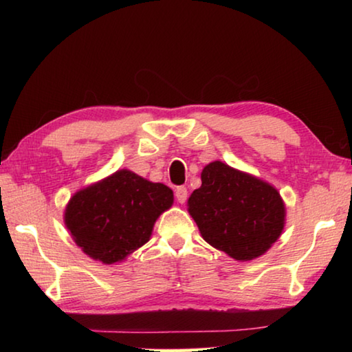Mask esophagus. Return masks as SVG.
<instances>
[{"mask_svg": "<svg viewBox=\"0 0 352 352\" xmlns=\"http://www.w3.org/2000/svg\"><path fill=\"white\" fill-rule=\"evenodd\" d=\"M175 199H177L178 204H184V201H186V199H188V189L184 186H178L175 189Z\"/></svg>", "mask_w": 352, "mask_h": 352, "instance_id": "1", "label": "esophagus"}]
</instances>
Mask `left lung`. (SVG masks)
I'll use <instances>...</instances> for the list:
<instances>
[{
  "mask_svg": "<svg viewBox=\"0 0 352 352\" xmlns=\"http://www.w3.org/2000/svg\"><path fill=\"white\" fill-rule=\"evenodd\" d=\"M188 212L211 247L241 262L269 252L285 225V205L275 186L219 160L201 170Z\"/></svg>",
  "mask_w": 352,
  "mask_h": 352,
  "instance_id": "left-lung-1",
  "label": "left lung"
}]
</instances>
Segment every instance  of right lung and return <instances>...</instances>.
Segmentation results:
<instances>
[{"instance_id":"1","label":"right lung","mask_w":352,"mask_h":352,"mask_svg":"<svg viewBox=\"0 0 352 352\" xmlns=\"http://www.w3.org/2000/svg\"><path fill=\"white\" fill-rule=\"evenodd\" d=\"M174 204V192L119 169L69 199L63 222L77 247L102 264L122 262L148 242L153 225Z\"/></svg>"}]
</instances>
